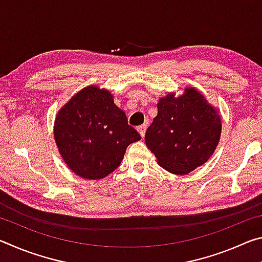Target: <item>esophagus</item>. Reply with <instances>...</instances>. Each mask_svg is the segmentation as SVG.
<instances>
[{
	"label": "esophagus",
	"mask_w": 262,
	"mask_h": 262,
	"mask_svg": "<svg viewBox=\"0 0 262 262\" xmlns=\"http://www.w3.org/2000/svg\"><path fill=\"white\" fill-rule=\"evenodd\" d=\"M145 129H147V123H144V125L137 127V132L140 133V135L142 137H144V135H145Z\"/></svg>",
	"instance_id": "obj_1"
}]
</instances>
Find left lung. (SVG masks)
<instances>
[{"instance_id": "8db88e82", "label": "left lung", "mask_w": 262, "mask_h": 262, "mask_svg": "<svg viewBox=\"0 0 262 262\" xmlns=\"http://www.w3.org/2000/svg\"><path fill=\"white\" fill-rule=\"evenodd\" d=\"M157 117L145 133V144L163 168L189 173L205 164L219 144L222 123L217 111L193 88L183 96L159 99Z\"/></svg>"}]
</instances>
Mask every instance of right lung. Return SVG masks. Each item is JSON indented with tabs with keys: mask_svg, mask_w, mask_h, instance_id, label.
Here are the masks:
<instances>
[{
	"mask_svg": "<svg viewBox=\"0 0 262 262\" xmlns=\"http://www.w3.org/2000/svg\"><path fill=\"white\" fill-rule=\"evenodd\" d=\"M54 136L70 170L94 180L112 173L128 145L141 140L112 95L98 86L83 89L59 111Z\"/></svg>",
	"mask_w": 262,
	"mask_h": 262,
	"instance_id": "obj_1",
	"label": "right lung"
}]
</instances>
